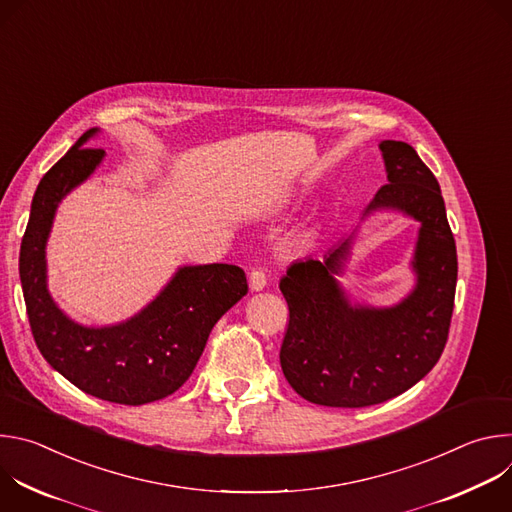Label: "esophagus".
Here are the masks:
<instances>
[{
	"instance_id": "34e87169",
	"label": "esophagus",
	"mask_w": 512,
	"mask_h": 512,
	"mask_svg": "<svg viewBox=\"0 0 512 512\" xmlns=\"http://www.w3.org/2000/svg\"><path fill=\"white\" fill-rule=\"evenodd\" d=\"M267 285V275L263 269H253L249 275V287L251 291H261Z\"/></svg>"
}]
</instances>
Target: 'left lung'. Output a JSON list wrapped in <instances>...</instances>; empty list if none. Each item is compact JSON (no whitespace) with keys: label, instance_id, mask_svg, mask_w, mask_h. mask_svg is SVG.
Masks as SVG:
<instances>
[{"label":"left lung","instance_id":"1","mask_svg":"<svg viewBox=\"0 0 512 512\" xmlns=\"http://www.w3.org/2000/svg\"><path fill=\"white\" fill-rule=\"evenodd\" d=\"M387 184L362 218L397 210L421 227L411 259L415 285L387 308L350 302L338 277L354 233L322 261L291 263L279 281L289 308L281 371L298 395L326 407H369L419 383L440 360L454 312L458 255L431 170L405 141L379 143Z\"/></svg>","mask_w":512,"mask_h":512}]
</instances>
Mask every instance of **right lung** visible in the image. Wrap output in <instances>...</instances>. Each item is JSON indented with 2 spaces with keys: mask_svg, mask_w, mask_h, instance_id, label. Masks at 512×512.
Wrapping results in <instances>:
<instances>
[{
  "mask_svg": "<svg viewBox=\"0 0 512 512\" xmlns=\"http://www.w3.org/2000/svg\"><path fill=\"white\" fill-rule=\"evenodd\" d=\"M97 133V127L85 131L40 180L20 247V281L36 346L50 367L97 399L143 405L188 381L212 326L247 294V277L227 263L184 265L125 322L83 326L70 320L48 291L46 243L62 198L105 158L103 150L85 148Z\"/></svg>",
  "mask_w": 512,
  "mask_h": 512,
  "instance_id": "obj_1",
  "label": "right lung"
}]
</instances>
